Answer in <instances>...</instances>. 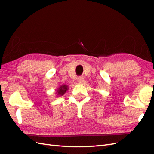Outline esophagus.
I'll list each match as a JSON object with an SVG mask.
<instances>
[{
	"label": "esophagus",
	"instance_id": "obj_1",
	"mask_svg": "<svg viewBox=\"0 0 154 154\" xmlns=\"http://www.w3.org/2000/svg\"><path fill=\"white\" fill-rule=\"evenodd\" d=\"M83 82H84V78H83V77L81 76V77H79L78 78V82L80 83H82Z\"/></svg>",
	"mask_w": 154,
	"mask_h": 154
}]
</instances>
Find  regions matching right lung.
Returning a JSON list of instances; mask_svg holds the SVG:
<instances>
[{
  "label": "right lung",
  "instance_id": "right-lung-1",
  "mask_svg": "<svg viewBox=\"0 0 154 154\" xmlns=\"http://www.w3.org/2000/svg\"><path fill=\"white\" fill-rule=\"evenodd\" d=\"M69 87L67 85H60L58 89L57 90V92H56V94H57V96L59 97V96H63L65 93L66 92V91L69 89Z\"/></svg>",
  "mask_w": 154,
  "mask_h": 154
}]
</instances>
